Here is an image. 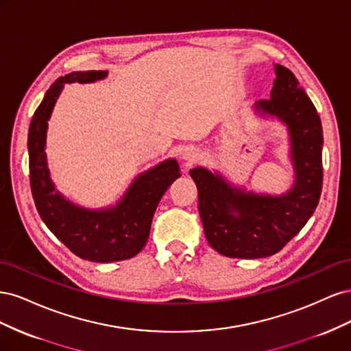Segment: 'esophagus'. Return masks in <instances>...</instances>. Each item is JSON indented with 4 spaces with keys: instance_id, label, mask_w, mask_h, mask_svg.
<instances>
[{
    "instance_id": "esophagus-1",
    "label": "esophagus",
    "mask_w": 351,
    "mask_h": 351,
    "mask_svg": "<svg viewBox=\"0 0 351 351\" xmlns=\"http://www.w3.org/2000/svg\"><path fill=\"white\" fill-rule=\"evenodd\" d=\"M182 158L187 164H192L199 158V152L195 149V147H186V149L182 152Z\"/></svg>"
}]
</instances>
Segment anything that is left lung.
Returning <instances> with one entry per match:
<instances>
[{
  "instance_id": "8db88e82",
  "label": "left lung",
  "mask_w": 351,
  "mask_h": 351,
  "mask_svg": "<svg viewBox=\"0 0 351 351\" xmlns=\"http://www.w3.org/2000/svg\"><path fill=\"white\" fill-rule=\"evenodd\" d=\"M269 99L253 111L287 127L293 186L281 195L234 186L219 171L190 169L199 193V214L212 249L227 258L258 259L280 252L315 212L322 190V124L294 74L274 64Z\"/></svg>"
}]
</instances>
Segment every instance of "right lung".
Listing matches in <instances>:
<instances>
[{"instance_id":"right-lung-1","label":"right lung","mask_w":351,"mask_h":351,"mask_svg":"<svg viewBox=\"0 0 351 351\" xmlns=\"http://www.w3.org/2000/svg\"><path fill=\"white\" fill-rule=\"evenodd\" d=\"M107 76V70H90L58 77L32 117L27 136L30 189L42 221L76 256L99 263L134 258L145 247L159 200L182 176L177 159H165L134 177L114 205L97 209L76 205L58 192L45 154L52 110L66 83H93Z\"/></svg>"}]
</instances>
